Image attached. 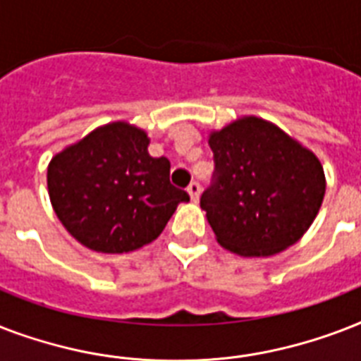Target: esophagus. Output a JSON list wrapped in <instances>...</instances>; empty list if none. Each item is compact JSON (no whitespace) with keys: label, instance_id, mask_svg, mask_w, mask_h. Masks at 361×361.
Returning <instances> with one entry per match:
<instances>
[{"label":"esophagus","instance_id":"esophagus-1","mask_svg":"<svg viewBox=\"0 0 361 361\" xmlns=\"http://www.w3.org/2000/svg\"><path fill=\"white\" fill-rule=\"evenodd\" d=\"M187 192H189V197H191L192 202H197L198 197H200V185H198L197 181H192L191 185L187 187Z\"/></svg>","mask_w":361,"mask_h":361}]
</instances>
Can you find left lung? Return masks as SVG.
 Listing matches in <instances>:
<instances>
[{"mask_svg": "<svg viewBox=\"0 0 361 361\" xmlns=\"http://www.w3.org/2000/svg\"><path fill=\"white\" fill-rule=\"evenodd\" d=\"M215 183L204 191L215 240L240 257H271L313 225L326 192L322 163L268 120L243 116L212 130Z\"/></svg>", "mask_w": 361, "mask_h": 361, "instance_id": "1", "label": "left lung"}]
</instances>
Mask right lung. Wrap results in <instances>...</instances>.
<instances>
[{"label": "right lung", "instance_id": "right-lung-1", "mask_svg": "<svg viewBox=\"0 0 361 361\" xmlns=\"http://www.w3.org/2000/svg\"><path fill=\"white\" fill-rule=\"evenodd\" d=\"M149 136L112 121L48 163L52 208L65 231L97 252H129L157 240L189 195L170 183V161L147 153Z\"/></svg>", "mask_w": 361, "mask_h": 361}]
</instances>
